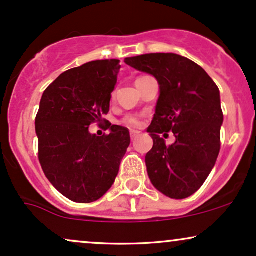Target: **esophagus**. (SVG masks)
<instances>
[{
	"mask_svg": "<svg viewBox=\"0 0 256 256\" xmlns=\"http://www.w3.org/2000/svg\"><path fill=\"white\" fill-rule=\"evenodd\" d=\"M140 134V131H134V130H132V131H131V140H134V138L138 137V134Z\"/></svg>",
	"mask_w": 256,
	"mask_h": 256,
	"instance_id": "1",
	"label": "esophagus"
}]
</instances>
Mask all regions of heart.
Wrapping results in <instances>:
<instances>
[{"label":"heart","instance_id":"b5f03b06","mask_svg":"<svg viewBox=\"0 0 256 256\" xmlns=\"http://www.w3.org/2000/svg\"><path fill=\"white\" fill-rule=\"evenodd\" d=\"M124 122L128 126H130V128H137V126L140 125V119H138L137 116H126V118L124 119Z\"/></svg>","mask_w":256,"mask_h":256}]
</instances>
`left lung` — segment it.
I'll return each instance as SVG.
<instances>
[{
	"instance_id": "left-lung-1",
	"label": "left lung",
	"mask_w": 256,
	"mask_h": 256,
	"mask_svg": "<svg viewBox=\"0 0 256 256\" xmlns=\"http://www.w3.org/2000/svg\"><path fill=\"white\" fill-rule=\"evenodd\" d=\"M125 64L152 74L160 86L146 130L154 142L146 155L149 179L167 198H189L204 183L219 155L224 116L218 86L201 66L172 52L126 58ZM170 130L176 142L166 146L160 134Z\"/></svg>"
}]
</instances>
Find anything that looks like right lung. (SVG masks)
<instances>
[{"label":"right lung","instance_id":"right-lung-1","mask_svg":"<svg viewBox=\"0 0 256 256\" xmlns=\"http://www.w3.org/2000/svg\"><path fill=\"white\" fill-rule=\"evenodd\" d=\"M119 60H98L64 72L46 88L36 116L38 158L44 174L64 198L79 204L101 198L116 180L130 146L126 128L110 134L89 126L110 112Z\"/></svg>","mask_w":256,"mask_h":256}]
</instances>
